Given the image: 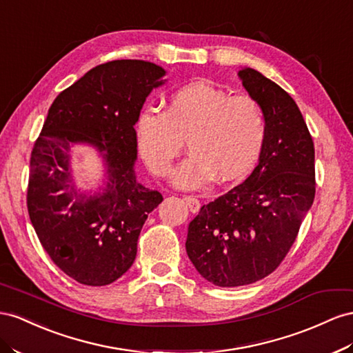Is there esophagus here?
I'll use <instances>...</instances> for the list:
<instances>
[{
	"mask_svg": "<svg viewBox=\"0 0 353 353\" xmlns=\"http://www.w3.org/2000/svg\"><path fill=\"white\" fill-rule=\"evenodd\" d=\"M184 202L187 203V206L190 208V211H192L193 214L199 212L200 202H199L197 197H194V196H185V197H184Z\"/></svg>",
	"mask_w": 353,
	"mask_h": 353,
	"instance_id": "1",
	"label": "esophagus"
}]
</instances>
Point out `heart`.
<instances>
[{
    "label": "heart",
    "instance_id": "b5f03b06",
    "mask_svg": "<svg viewBox=\"0 0 353 353\" xmlns=\"http://www.w3.org/2000/svg\"><path fill=\"white\" fill-rule=\"evenodd\" d=\"M138 144L147 166L159 176L172 169L184 148L190 154L174 172L181 188H199L214 176L234 181L259 161L265 141V116L248 94L232 97L206 81H196L169 98L165 112L147 108L138 119Z\"/></svg>",
    "mask_w": 353,
    "mask_h": 353
}]
</instances>
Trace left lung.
<instances>
[{
    "instance_id": "obj_1",
    "label": "left lung",
    "mask_w": 353,
    "mask_h": 353,
    "mask_svg": "<svg viewBox=\"0 0 353 353\" xmlns=\"http://www.w3.org/2000/svg\"><path fill=\"white\" fill-rule=\"evenodd\" d=\"M243 88L265 116L259 165L242 184L200 208L185 250L196 270L216 287H242L279 268L315 199V147L297 103L252 68Z\"/></svg>"
}]
</instances>
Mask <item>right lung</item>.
I'll use <instances>...</instances> for the list:
<instances>
[{
	"label": "right lung",
	"instance_id": "1",
	"mask_svg": "<svg viewBox=\"0 0 353 353\" xmlns=\"http://www.w3.org/2000/svg\"><path fill=\"white\" fill-rule=\"evenodd\" d=\"M166 71L137 59L94 66L61 92L47 112L30 161L26 205L34 230L52 261L83 285L102 287L135 261L138 237L161 194L137 181V132L142 105ZM74 143L97 146L109 181L88 196L72 184Z\"/></svg>",
	"mask_w": 353,
	"mask_h": 353
}]
</instances>
